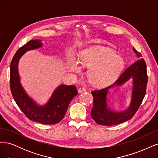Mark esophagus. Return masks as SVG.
Returning a JSON list of instances; mask_svg holds the SVG:
<instances>
[{
    "mask_svg": "<svg viewBox=\"0 0 158 158\" xmlns=\"http://www.w3.org/2000/svg\"><path fill=\"white\" fill-rule=\"evenodd\" d=\"M78 93H82V92H85L86 91V89H85L84 87H81L78 89Z\"/></svg>",
    "mask_w": 158,
    "mask_h": 158,
    "instance_id": "1",
    "label": "esophagus"
}]
</instances>
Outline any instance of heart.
Instances as JSON below:
<instances>
[{"label":"heart","mask_w":158,"mask_h":158,"mask_svg":"<svg viewBox=\"0 0 158 158\" xmlns=\"http://www.w3.org/2000/svg\"><path fill=\"white\" fill-rule=\"evenodd\" d=\"M80 62L83 66L89 67V80L98 85L111 83L125 64L123 59L117 55L114 51L100 47H90L83 50L80 52ZM69 69L73 73H82V66L75 59L71 60Z\"/></svg>","instance_id":"obj_1"}]
</instances>
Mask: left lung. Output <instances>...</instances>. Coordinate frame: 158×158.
<instances>
[{
    "label": "left lung",
    "instance_id": "8db88e82",
    "mask_svg": "<svg viewBox=\"0 0 158 158\" xmlns=\"http://www.w3.org/2000/svg\"><path fill=\"white\" fill-rule=\"evenodd\" d=\"M133 51L140 59L136 60L127 68L112 85L102 89L92 92L94 98V106L91 111V116L98 125L112 126L130 120L135 115L144 99L148 83L146 64L142 58L140 52L133 47ZM133 78V88L132 99L128 109L122 112H112L106 107V95L108 89L114 86H119Z\"/></svg>",
    "mask_w": 158,
    "mask_h": 158
}]
</instances>
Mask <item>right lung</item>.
Returning <instances> with one entry per match:
<instances>
[{
    "label": "right lung",
    "mask_w": 158,
    "mask_h": 158,
    "mask_svg": "<svg viewBox=\"0 0 158 158\" xmlns=\"http://www.w3.org/2000/svg\"><path fill=\"white\" fill-rule=\"evenodd\" d=\"M41 45V40H31L14 55L10 63V90L14 101L28 118L45 125H55L64 118L70 101L78 95V91L74 85H61L52 94L48 103L42 107L38 106L27 96L20 82L18 70L19 59L27 51L39 48Z\"/></svg>",
    "instance_id": "obj_1"
}]
</instances>
